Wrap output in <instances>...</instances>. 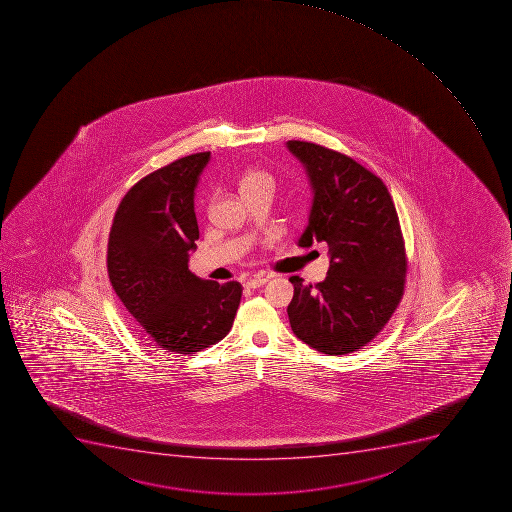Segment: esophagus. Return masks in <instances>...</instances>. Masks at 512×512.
Instances as JSON below:
<instances>
[{"label": "esophagus", "instance_id": "1", "mask_svg": "<svg viewBox=\"0 0 512 512\" xmlns=\"http://www.w3.org/2000/svg\"><path fill=\"white\" fill-rule=\"evenodd\" d=\"M267 280H269V276H254L246 280L245 285L248 289H258L261 285L266 284Z\"/></svg>", "mask_w": 512, "mask_h": 512}]
</instances>
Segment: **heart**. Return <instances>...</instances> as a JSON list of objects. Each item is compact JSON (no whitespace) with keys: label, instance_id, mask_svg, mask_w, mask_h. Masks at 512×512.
I'll return each mask as SVG.
<instances>
[{"label":"heart","instance_id":"b5f03b06","mask_svg":"<svg viewBox=\"0 0 512 512\" xmlns=\"http://www.w3.org/2000/svg\"><path fill=\"white\" fill-rule=\"evenodd\" d=\"M259 187H271L274 189V178L264 169H248L240 181L241 194Z\"/></svg>","mask_w":512,"mask_h":512}]
</instances>
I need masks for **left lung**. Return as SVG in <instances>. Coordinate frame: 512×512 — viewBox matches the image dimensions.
Listing matches in <instances>:
<instances>
[{"mask_svg": "<svg viewBox=\"0 0 512 512\" xmlns=\"http://www.w3.org/2000/svg\"><path fill=\"white\" fill-rule=\"evenodd\" d=\"M287 148L305 165L313 187L298 246L326 241L331 258L323 282L290 277V326L316 351L346 356L385 328L405 294L408 259L400 220L382 179L351 156L300 140H289Z\"/></svg>", "mask_w": 512, "mask_h": 512, "instance_id": "left-lung-1", "label": "left lung"}]
</instances>
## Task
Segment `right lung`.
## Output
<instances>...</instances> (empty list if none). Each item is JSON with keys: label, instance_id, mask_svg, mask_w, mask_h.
Wrapping results in <instances>:
<instances>
[{"label": "right lung", "instance_id": "1", "mask_svg": "<svg viewBox=\"0 0 512 512\" xmlns=\"http://www.w3.org/2000/svg\"><path fill=\"white\" fill-rule=\"evenodd\" d=\"M209 160L184 156L130 187L107 243V274L135 331L183 356L227 336L243 294L240 282L199 279L187 266L199 240L194 189Z\"/></svg>", "mask_w": 512, "mask_h": 512}]
</instances>
